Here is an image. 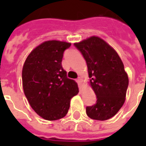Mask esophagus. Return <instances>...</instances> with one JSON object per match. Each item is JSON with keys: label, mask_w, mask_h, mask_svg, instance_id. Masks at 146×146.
Here are the masks:
<instances>
[{"label": "esophagus", "mask_w": 146, "mask_h": 146, "mask_svg": "<svg viewBox=\"0 0 146 146\" xmlns=\"http://www.w3.org/2000/svg\"><path fill=\"white\" fill-rule=\"evenodd\" d=\"M77 82L78 84H79V88L80 89H82V87H83V85H82V80L81 78H78L77 79Z\"/></svg>", "instance_id": "1"}]
</instances>
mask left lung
I'll return each mask as SVG.
<instances>
[{"mask_svg":"<svg viewBox=\"0 0 146 146\" xmlns=\"http://www.w3.org/2000/svg\"><path fill=\"white\" fill-rule=\"evenodd\" d=\"M74 46L86 61L90 84L97 96L96 104L86 107V114L93 120H108L125 102L129 79L122 60L113 48L96 36Z\"/></svg>","mask_w":146,"mask_h":146,"instance_id":"1","label":"left lung"}]
</instances>
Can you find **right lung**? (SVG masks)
<instances>
[{
  "instance_id": "1",
  "label": "right lung",
  "mask_w": 146,
  "mask_h": 146,
  "mask_svg": "<svg viewBox=\"0 0 146 146\" xmlns=\"http://www.w3.org/2000/svg\"><path fill=\"white\" fill-rule=\"evenodd\" d=\"M70 43L47 41L36 47L24 63L22 72L25 96L32 108L48 120L64 117L70 99L79 92L77 83L66 76L62 58Z\"/></svg>"
}]
</instances>
